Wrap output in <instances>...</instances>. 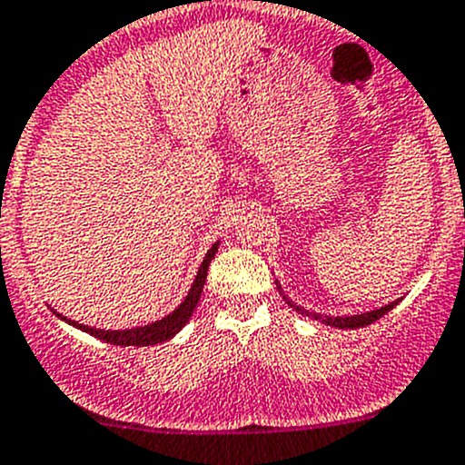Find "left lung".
<instances>
[{
  "label": "left lung",
  "instance_id": "obj_1",
  "mask_svg": "<svg viewBox=\"0 0 465 465\" xmlns=\"http://www.w3.org/2000/svg\"><path fill=\"white\" fill-rule=\"evenodd\" d=\"M275 284H278V290L280 294H282V299L287 301V305H290L292 311H296L299 315L303 317H311V320H317L322 322V324L326 326H336V329H361V326H368V324H373L375 320H380L382 315H387L391 308H394L396 303H399V299L391 301V303L382 305V308H375V311H368V312H357V315H342V317H331V315H322V312H311V311H305V308H301V305H296L294 301H290L287 296H284L282 292V284L275 280Z\"/></svg>",
  "mask_w": 465,
  "mask_h": 465
}]
</instances>
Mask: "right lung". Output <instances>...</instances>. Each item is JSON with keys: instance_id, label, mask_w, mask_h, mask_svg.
<instances>
[{"instance_id": "obj_1", "label": "right lung", "mask_w": 465, "mask_h": 465, "mask_svg": "<svg viewBox=\"0 0 465 465\" xmlns=\"http://www.w3.org/2000/svg\"><path fill=\"white\" fill-rule=\"evenodd\" d=\"M217 248H220V241L213 242V248L208 250L206 257H203L202 266H199V271H196V278H194V282H192V287H190V292H187L185 299L178 303V308H175V311H171L169 315H164L162 320H157V322H150V324H145V326H134V329H115V331H106V329H94V326H85V324H78V322H74V320H66L64 315H60V312H55V311L53 312H55L60 320H64L66 324L76 326V329H81V331L90 333V336L99 338V341H104V342H111V345L145 347V345H157V342H164V341H169V338H173L175 333L181 331L183 326L190 322L196 303H199V299H202L203 282H206V275H208V266H211Z\"/></svg>"}]
</instances>
